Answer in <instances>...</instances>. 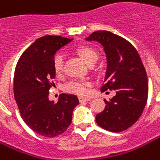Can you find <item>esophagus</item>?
Listing matches in <instances>:
<instances>
[{
	"label": "esophagus",
	"instance_id": "1",
	"mask_svg": "<svg viewBox=\"0 0 160 160\" xmlns=\"http://www.w3.org/2000/svg\"><path fill=\"white\" fill-rule=\"evenodd\" d=\"M79 100H80V102H87V101H89V99L83 98V97H80V98H79Z\"/></svg>",
	"mask_w": 160,
	"mask_h": 160
}]
</instances>
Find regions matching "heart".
<instances>
[{"mask_svg": "<svg viewBox=\"0 0 160 160\" xmlns=\"http://www.w3.org/2000/svg\"><path fill=\"white\" fill-rule=\"evenodd\" d=\"M78 54L81 57V59L85 61L88 65L95 64L98 60V52L93 48L89 46H81L77 50ZM64 66V54L59 52L54 56L53 59V68L56 73H60L63 70ZM91 86L89 81L83 80H71L67 84H65L64 89L70 93L77 94L80 96H85L89 92V88Z\"/></svg>", "mask_w": 160, "mask_h": 160, "instance_id": "obj_1", "label": "heart"}]
</instances>
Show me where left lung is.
<instances>
[{
	"instance_id": "1",
	"label": "left lung",
	"mask_w": 160,
	"mask_h": 160,
	"mask_svg": "<svg viewBox=\"0 0 160 160\" xmlns=\"http://www.w3.org/2000/svg\"><path fill=\"white\" fill-rule=\"evenodd\" d=\"M86 41L100 43L106 53L107 71L101 91L113 89L116 95L103 111L96 115V122L111 132H121L131 127L141 116L148 99V77L134 46L124 38L108 31L92 32Z\"/></svg>"
}]
</instances>
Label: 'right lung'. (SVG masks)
<instances>
[{"instance_id":"1","label":"right lung","mask_w":160,"mask_h":160,"mask_svg":"<svg viewBox=\"0 0 160 160\" xmlns=\"http://www.w3.org/2000/svg\"><path fill=\"white\" fill-rule=\"evenodd\" d=\"M71 41L61 36L41 37L22 53L16 65V103L24 122L41 136L54 138L65 132L71 123L73 109L79 104L77 96L72 94H61L58 102L49 99L55 79L54 55Z\"/></svg>"}]
</instances>
